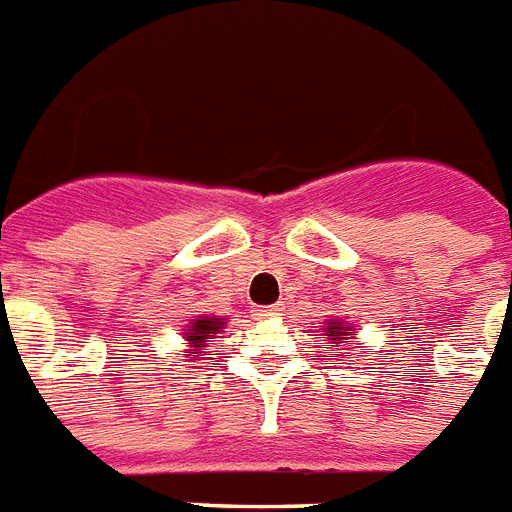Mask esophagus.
I'll use <instances>...</instances> for the list:
<instances>
[{"label": "esophagus", "mask_w": 512, "mask_h": 512, "mask_svg": "<svg viewBox=\"0 0 512 512\" xmlns=\"http://www.w3.org/2000/svg\"><path fill=\"white\" fill-rule=\"evenodd\" d=\"M253 316H256L259 322H266V319H277V316H282V308L280 306L256 308V311H253Z\"/></svg>", "instance_id": "1"}]
</instances>
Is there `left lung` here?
<instances>
[{"instance_id":"8db88e82","label":"left lung","mask_w":512,"mask_h":512,"mask_svg":"<svg viewBox=\"0 0 512 512\" xmlns=\"http://www.w3.org/2000/svg\"><path fill=\"white\" fill-rule=\"evenodd\" d=\"M324 335H327V340L335 342V345L337 342L356 340V337H353V327H350L345 319H340V316H332V319L324 322Z\"/></svg>"}]
</instances>
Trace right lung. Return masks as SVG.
I'll return each mask as SVG.
<instances>
[{
    "mask_svg": "<svg viewBox=\"0 0 512 512\" xmlns=\"http://www.w3.org/2000/svg\"><path fill=\"white\" fill-rule=\"evenodd\" d=\"M227 319H217V316H196L190 319L183 329V340H185V353L183 356H190V361H196L198 353H204L209 348V342L225 329Z\"/></svg>",
    "mask_w": 512,
    "mask_h": 512,
    "instance_id": "add662e5",
    "label": "right lung"
}]
</instances>
